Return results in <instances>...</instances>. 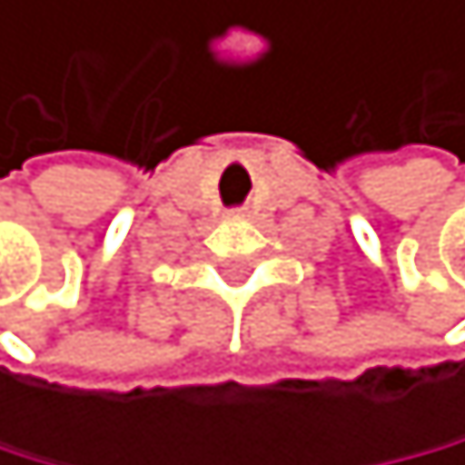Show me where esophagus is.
Masks as SVG:
<instances>
[{
    "instance_id": "obj_1",
    "label": "esophagus",
    "mask_w": 465,
    "mask_h": 465,
    "mask_svg": "<svg viewBox=\"0 0 465 465\" xmlns=\"http://www.w3.org/2000/svg\"><path fill=\"white\" fill-rule=\"evenodd\" d=\"M242 213H246V207H234V210H231V216H242Z\"/></svg>"
}]
</instances>
